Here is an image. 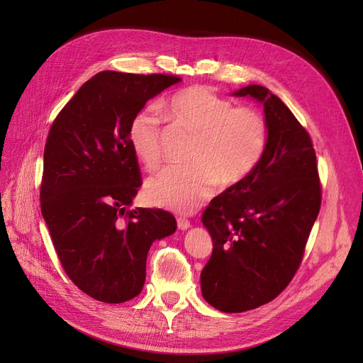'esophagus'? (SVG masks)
Here are the masks:
<instances>
[{"mask_svg":"<svg viewBox=\"0 0 363 363\" xmlns=\"http://www.w3.org/2000/svg\"><path fill=\"white\" fill-rule=\"evenodd\" d=\"M177 225H179L180 230H183V232H184V230H188L191 227V223L184 218H177Z\"/></svg>","mask_w":363,"mask_h":363,"instance_id":"1","label":"esophagus"}]
</instances>
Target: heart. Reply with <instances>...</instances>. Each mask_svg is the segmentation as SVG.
<instances>
[{"label": "heart", "mask_w": 363, "mask_h": 363, "mask_svg": "<svg viewBox=\"0 0 363 363\" xmlns=\"http://www.w3.org/2000/svg\"><path fill=\"white\" fill-rule=\"evenodd\" d=\"M164 112L175 124L195 133L191 167H171L145 188L151 204L175 212H191L216 188L242 182L256 168L267 145V125L251 108L238 107L206 86H192L171 96ZM127 139L136 159L148 169L162 162L159 116L142 108L130 119Z\"/></svg>", "instance_id": "heart-1"}]
</instances>
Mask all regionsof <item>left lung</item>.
Returning a JSON list of instances; mask_svg holds the SVG:
<instances>
[{"label": "left lung", "instance_id": "obj_1", "mask_svg": "<svg viewBox=\"0 0 363 363\" xmlns=\"http://www.w3.org/2000/svg\"><path fill=\"white\" fill-rule=\"evenodd\" d=\"M232 95L263 106L267 145L256 168L203 213L213 251L201 292L215 309L239 313L269 303L292 280L320 213L321 186L311 136L286 104L260 84Z\"/></svg>", "mask_w": 363, "mask_h": 363}]
</instances>
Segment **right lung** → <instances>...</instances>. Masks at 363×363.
<instances>
[{"label": "right lung", "instance_id": "obj_1", "mask_svg": "<svg viewBox=\"0 0 363 363\" xmlns=\"http://www.w3.org/2000/svg\"><path fill=\"white\" fill-rule=\"evenodd\" d=\"M180 82L163 74L98 72L51 125L42 216L65 272L98 301L116 304L139 295L150 247L177 228L162 208H128L142 182L127 130L148 100Z\"/></svg>", "mask_w": 363, "mask_h": 363}]
</instances>
